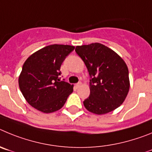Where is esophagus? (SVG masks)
<instances>
[{
    "label": "esophagus",
    "instance_id": "34e87169",
    "mask_svg": "<svg viewBox=\"0 0 152 152\" xmlns=\"http://www.w3.org/2000/svg\"><path fill=\"white\" fill-rule=\"evenodd\" d=\"M81 86H82V83H77V84H76V88H79V87H80Z\"/></svg>",
    "mask_w": 152,
    "mask_h": 152
}]
</instances>
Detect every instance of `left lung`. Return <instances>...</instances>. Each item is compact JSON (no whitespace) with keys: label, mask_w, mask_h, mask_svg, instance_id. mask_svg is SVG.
Returning <instances> with one entry per match:
<instances>
[{"label":"left lung","mask_w":152,"mask_h":152,"mask_svg":"<svg viewBox=\"0 0 152 152\" xmlns=\"http://www.w3.org/2000/svg\"><path fill=\"white\" fill-rule=\"evenodd\" d=\"M76 52L84 61L90 79V95L85 107L95 114H105L124 103L129 90V71L119 54L101 43L76 46Z\"/></svg>","instance_id":"8db88e82"}]
</instances>
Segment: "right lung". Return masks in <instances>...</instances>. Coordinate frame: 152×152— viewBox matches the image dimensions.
I'll return each instance as SVG.
<instances>
[{
    "instance_id": "add662e5",
    "label": "right lung",
    "mask_w": 152,
    "mask_h": 152,
    "mask_svg": "<svg viewBox=\"0 0 152 152\" xmlns=\"http://www.w3.org/2000/svg\"><path fill=\"white\" fill-rule=\"evenodd\" d=\"M75 47L51 45L37 50L23 64L19 86L23 97L32 107L45 113L62 108L73 85L61 81L60 69Z\"/></svg>"
}]
</instances>
